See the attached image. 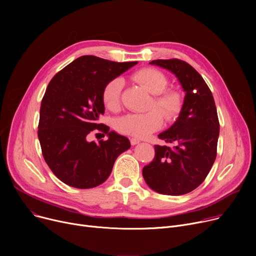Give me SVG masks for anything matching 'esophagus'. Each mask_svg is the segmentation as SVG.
<instances>
[{
	"label": "esophagus",
	"mask_w": 256,
	"mask_h": 256,
	"mask_svg": "<svg viewBox=\"0 0 256 256\" xmlns=\"http://www.w3.org/2000/svg\"><path fill=\"white\" fill-rule=\"evenodd\" d=\"M130 141V144H132V146H134V145H136V144H138V143L140 142L138 139H135V138H132Z\"/></svg>",
	"instance_id": "esophagus-1"
}]
</instances>
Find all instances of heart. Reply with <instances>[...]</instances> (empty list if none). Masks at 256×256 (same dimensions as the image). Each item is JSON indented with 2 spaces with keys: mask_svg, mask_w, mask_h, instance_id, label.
I'll use <instances>...</instances> for the list:
<instances>
[{
  "mask_svg": "<svg viewBox=\"0 0 256 256\" xmlns=\"http://www.w3.org/2000/svg\"><path fill=\"white\" fill-rule=\"evenodd\" d=\"M130 78L152 94L150 108L154 109L146 113L128 114L120 117L116 122V128L124 135L143 139L163 126V116L169 122L176 120L182 109L184 98L178 90L166 89L168 84L166 76L156 68H141L134 72ZM122 87L124 82L120 78H114L104 85L102 96L108 110L117 111L119 109Z\"/></svg>",
  "mask_w": 256,
  "mask_h": 256,
  "instance_id": "obj_1",
  "label": "heart"
}]
</instances>
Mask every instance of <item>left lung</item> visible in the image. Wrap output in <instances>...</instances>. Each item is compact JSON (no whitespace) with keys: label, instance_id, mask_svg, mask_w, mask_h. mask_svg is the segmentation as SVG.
<instances>
[{"label":"left lung","instance_id":"8db88e82","mask_svg":"<svg viewBox=\"0 0 256 256\" xmlns=\"http://www.w3.org/2000/svg\"><path fill=\"white\" fill-rule=\"evenodd\" d=\"M176 74L186 92L178 118L158 138L154 160L142 174L154 191L178 196L195 190L208 176L217 156L219 119L212 94L195 68L180 59L150 62Z\"/></svg>","mask_w":256,"mask_h":256}]
</instances>
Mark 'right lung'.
<instances>
[{
  "mask_svg": "<svg viewBox=\"0 0 256 256\" xmlns=\"http://www.w3.org/2000/svg\"><path fill=\"white\" fill-rule=\"evenodd\" d=\"M138 62H113L82 56L55 74L40 106L38 139L42 156L52 173L64 184L90 189L106 180L120 154L130 143L126 137L98 124L104 113L102 89L110 80ZM93 129L108 140L88 141Z\"/></svg>",
  "mask_w": 256,
  "mask_h": 256,
  "instance_id": "add662e5",
  "label": "right lung"
}]
</instances>
